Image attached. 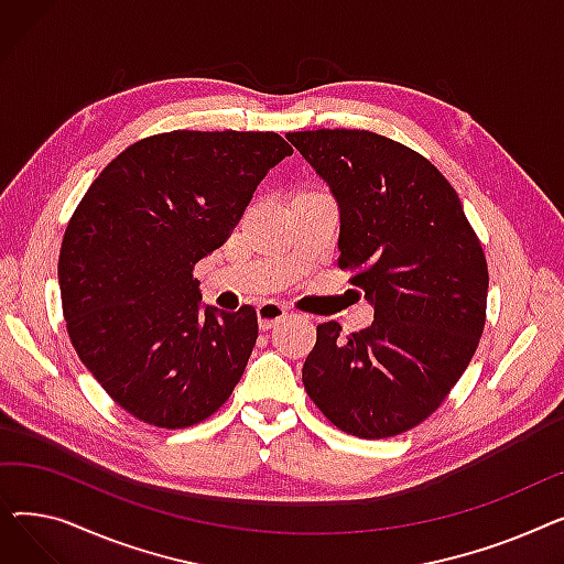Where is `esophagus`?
Instances as JSON below:
<instances>
[{
    "mask_svg": "<svg viewBox=\"0 0 564 564\" xmlns=\"http://www.w3.org/2000/svg\"><path fill=\"white\" fill-rule=\"evenodd\" d=\"M256 313H258V327H260L262 332L272 329L276 322H281V319H285V317H288V308H283L281 304H274V302L260 304Z\"/></svg>",
    "mask_w": 564,
    "mask_h": 564,
    "instance_id": "1",
    "label": "esophagus"
}]
</instances>
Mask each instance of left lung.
<instances>
[{
	"mask_svg": "<svg viewBox=\"0 0 564 564\" xmlns=\"http://www.w3.org/2000/svg\"><path fill=\"white\" fill-rule=\"evenodd\" d=\"M338 203L340 270L375 308L368 329L317 327L302 370L336 427L387 438L423 423L464 375L485 329L487 260L462 200L411 148L368 130L290 132Z\"/></svg>",
	"mask_w": 564,
	"mask_h": 564,
	"instance_id": "obj_1",
	"label": "left lung"
}]
</instances>
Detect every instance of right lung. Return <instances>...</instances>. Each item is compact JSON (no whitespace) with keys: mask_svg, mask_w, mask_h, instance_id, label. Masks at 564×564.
Masks as SVG:
<instances>
[{"mask_svg":"<svg viewBox=\"0 0 564 564\" xmlns=\"http://www.w3.org/2000/svg\"><path fill=\"white\" fill-rule=\"evenodd\" d=\"M288 155L276 132H164L126 148L77 205L58 253L68 336L134 419L196 425L240 381L258 338L256 311L200 304L192 272Z\"/></svg>","mask_w":564,"mask_h":564,"instance_id":"1","label":"right lung"}]
</instances>
